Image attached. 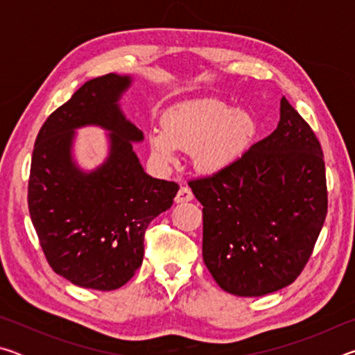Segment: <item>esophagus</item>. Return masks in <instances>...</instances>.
I'll use <instances>...</instances> for the list:
<instances>
[{
	"mask_svg": "<svg viewBox=\"0 0 355 355\" xmlns=\"http://www.w3.org/2000/svg\"><path fill=\"white\" fill-rule=\"evenodd\" d=\"M192 191L188 188V186H182V188L178 189L177 196H175V202L177 203H186V202H191L192 200Z\"/></svg>",
	"mask_w": 355,
	"mask_h": 355,
	"instance_id": "34e87169",
	"label": "esophagus"
}]
</instances>
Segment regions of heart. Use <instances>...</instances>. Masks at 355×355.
I'll use <instances>...</instances> for the list:
<instances>
[{"mask_svg":"<svg viewBox=\"0 0 355 355\" xmlns=\"http://www.w3.org/2000/svg\"><path fill=\"white\" fill-rule=\"evenodd\" d=\"M161 130L148 135L150 153L156 163L169 166L175 161L177 150L191 152L196 172L214 177L245 155L257 135V122L248 111L232 110L214 98H200L166 111Z\"/></svg>","mask_w":355,"mask_h":355,"instance_id":"heart-1","label":"heart"}]
</instances>
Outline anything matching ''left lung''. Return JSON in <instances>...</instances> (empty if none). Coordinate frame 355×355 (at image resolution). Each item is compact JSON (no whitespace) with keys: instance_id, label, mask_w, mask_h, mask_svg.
Returning a JSON list of instances; mask_svg holds the SVG:
<instances>
[{"instance_id":"left-lung-1","label":"left lung","mask_w":355,"mask_h":355,"mask_svg":"<svg viewBox=\"0 0 355 355\" xmlns=\"http://www.w3.org/2000/svg\"><path fill=\"white\" fill-rule=\"evenodd\" d=\"M189 186L203 205V261L222 290L258 297L296 280L324 225L327 189L320 141L285 97L271 135Z\"/></svg>"}]
</instances>
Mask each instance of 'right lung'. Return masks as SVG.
Returning a JSON list of instances; mask_svg holds the SVG:
<instances>
[{
  "label": "right lung",
  "mask_w": 355,
  "mask_h": 355,
  "mask_svg": "<svg viewBox=\"0 0 355 355\" xmlns=\"http://www.w3.org/2000/svg\"><path fill=\"white\" fill-rule=\"evenodd\" d=\"M133 76L110 73L84 83L46 119L34 144L28 205L48 263L73 285L111 291L133 277L144 233L169 209L178 184L150 177L133 144L144 135L120 98ZM108 131V155L86 171L74 158L76 130Z\"/></svg>",
  "instance_id": "right-lung-1"
}]
</instances>
